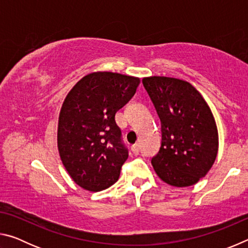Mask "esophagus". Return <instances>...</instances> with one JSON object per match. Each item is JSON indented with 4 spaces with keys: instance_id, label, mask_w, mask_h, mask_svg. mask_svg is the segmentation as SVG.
I'll use <instances>...</instances> for the list:
<instances>
[{
    "instance_id": "esophagus-1",
    "label": "esophagus",
    "mask_w": 248,
    "mask_h": 248,
    "mask_svg": "<svg viewBox=\"0 0 248 248\" xmlns=\"http://www.w3.org/2000/svg\"><path fill=\"white\" fill-rule=\"evenodd\" d=\"M131 150H132L133 154H139V152H140V144H138V143H137V144L132 145Z\"/></svg>"
}]
</instances>
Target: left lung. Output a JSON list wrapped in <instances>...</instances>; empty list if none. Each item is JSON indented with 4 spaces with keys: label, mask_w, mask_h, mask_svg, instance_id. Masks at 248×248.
I'll list each match as a JSON object with an SVG mask.
<instances>
[{
    "label": "left lung",
    "mask_w": 248,
    "mask_h": 248,
    "mask_svg": "<svg viewBox=\"0 0 248 248\" xmlns=\"http://www.w3.org/2000/svg\"><path fill=\"white\" fill-rule=\"evenodd\" d=\"M142 82L162 124L161 148L151 161L155 173L170 186H192L211 170L219 150L211 109L184 79L149 77Z\"/></svg>",
    "instance_id": "left-lung-1"
}]
</instances>
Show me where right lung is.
<instances>
[{"label": "right lung", "instance_id": "1", "mask_svg": "<svg viewBox=\"0 0 248 248\" xmlns=\"http://www.w3.org/2000/svg\"><path fill=\"white\" fill-rule=\"evenodd\" d=\"M140 84L131 75L98 71L72 87L58 120V150L73 182L89 191H100L119 178L128 151L121 143L115 115Z\"/></svg>", "mask_w": 248, "mask_h": 248}]
</instances>
